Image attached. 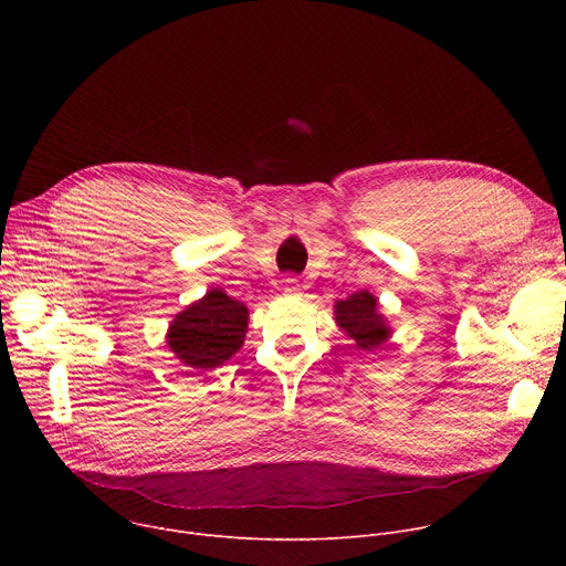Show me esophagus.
<instances>
[{"instance_id": "34e87169", "label": "esophagus", "mask_w": 566, "mask_h": 566, "mask_svg": "<svg viewBox=\"0 0 566 566\" xmlns=\"http://www.w3.org/2000/svg\"><path fill=\"white\" fill-rule=\"evenodd\" d=\"M284 293L286 295H300L302 293V289H300V280L297 277H286V289H284Z\"/></svg>"}]
</instances>
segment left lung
<instances>
[{"label": "left lung", "instance_id": "1", "mask_svg": "<svg viewBox=\"0 0 566 566\" xmlns=\"http://www.w3.org/2000/svg\"><path fill=\"white\" fill-rule=\"evenodd\" d=\"M376 297L369 291H356L336 304V322L352 338V347L371 352L389 336L382 315L376 311Z\"/></svg>", "mask_w": 566, "mask_h": 566}]
</instances>
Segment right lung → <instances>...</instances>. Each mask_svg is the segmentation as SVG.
<instances>
[{
  "label": "right lung",
  "mask_w": 566,
  "mask_h": 566,
  "mask_svg": "<svg viewBox=\"0 0 566 566\" xmlns=\"http://www.w3.org/2000/svg\"><path fill=\"white\" fill-rule=\"evenodd\" d=\"M249 308L212 289L203 300L190 304L170 325L168 345L192 369L223 365L244 343Z\"/></svg>",
  "instance_id": "right-lung-1"
}]
</instances>
